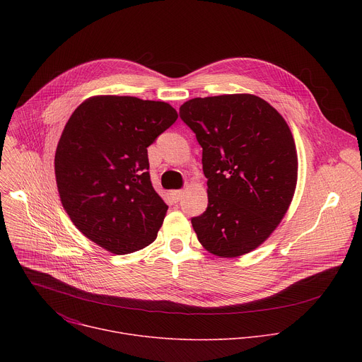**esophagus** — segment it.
Segmentation results:
<instances>
[{
	"label": "esophagus",
	"mask_w": 362,
	"mask_h": 362,
	"mask_svg": "<svg viewBox=\"0 0 362 362\" xmlns=\"http://www.w3.org/2000/svg\"><path fill=\"white\" fill-rule=\"evenodd\" d=\"M183 194H185L183 190H173V192H172V197H173L176 202L180 200V199L183 197Z\"/></svg>",
	"instance_id": "34e87169"
}]
</instances>
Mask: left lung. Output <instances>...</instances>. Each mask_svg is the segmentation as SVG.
Segmentation results:
<instances>
[{
	"instance_id": "left-lung-1",
	"label": "left lung",
	"mask_w": 362,
	"mask_h": 362,
	"mask_svg": "<svg viewBox=\"0 0 362 362\" xmlns=\"http://www.w3.org/2000/svg\"><path fill=\"white\" fill-rule=\"evenodd\" d=\"M180 119L202 146L208 209L192 219L202 246L236 257L262 245L292 202L298 154L285 119L253 94L196 97Z\"/></svg>"
}]
</instances>
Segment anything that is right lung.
I'll use <instances>...</instances> for the list:
<instances>
[{
  "label": "right lung",
  "mask_w": 362,
  "mask_h": 362,
  "mask_svg": "<svg viewBox=\"0 0 362 362\" xmlns=\"http://www.w3.org/2000/svg\"><path fill=\"white\" fill-rule=\"evenodd\" d=\"M177 112L165 101L93 95L73 112L57 144L64 211L95 245L124 255L158 238L168 204L153 189L147 147Z\"/></svg>",
  "instance_id": "right-lung-1"
}]
</instances>
